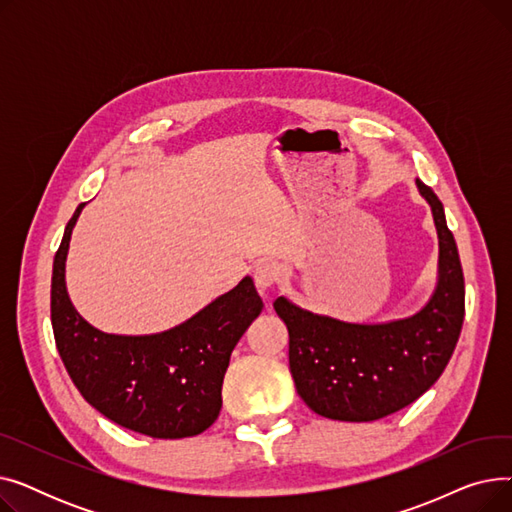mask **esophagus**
<instances>
[{
  "mask_svg": "<svg viewBox=\"0 0 512 512\" xmlns=\"http://www.w3.org/2000/svg\"><path fill=\"white\" fill-rule=\"evenodd\" d=\"M280 278H282V270H280V267H278L276 263L265 261V263L255 265L253 280H255V286H257V290H259L261 294L270 292V290L280 282Z\"/></svg>",
  "mask_w": 512,
  "mask_h": 512,
  "instance_id": "1",
  "label": "esophagus"
}]
</instances>
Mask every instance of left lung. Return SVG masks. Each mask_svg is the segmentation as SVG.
Masks as SVG:
<instances>
[{"label": "left lung", "mask_w": 512, "mask_h": 512, "mask_svg": "<svg viewBox=\"0 0 512 512\" xmlns=\"http://www.w3.org/2000/svg\"><path fill=\"white\" fill-rule=\"evenodd\" d=\"M438 230V284L421 311L386 324H348L274 303L288 328V363L305 405L338 421H375L415 402L446 369L465 317V280L436 193L415 180Z\"/></svg>", "instance_id": "left-lung-1"}]
</instances>
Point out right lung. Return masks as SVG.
Masks as SVG:
<instances>
[{
  "instance_id": "1",
  "label": "right lung",
  "mask_w": 512,
  "mask_h": 512,
  "mask_svg": "<svg viewBox=\"0 0 512 512\" xmlns=\"http://www.w3.org/2000/svg\"><path fill=\"white\" fill-rule=\"evenodd\" d=\"M70 218L53 259L51 326L78 392L110 421L151 438H191L218 419L222 382L240 336L263 303L247 276L184 324L149 336L105 334L74 309L66 290Z\"/></svg>"
}]
</instances>
